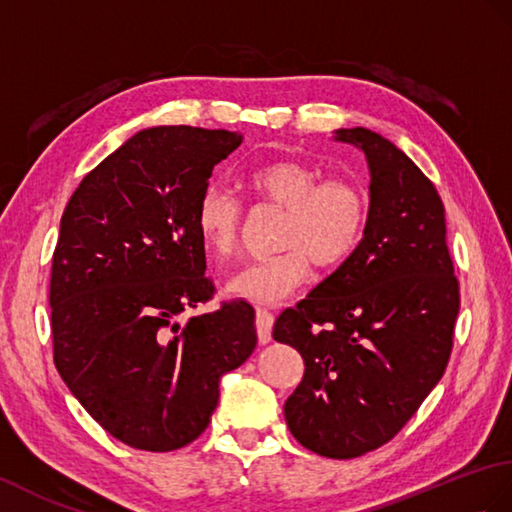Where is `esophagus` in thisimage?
Here are the masks:
<instances>
[{
  "mask_svg": "<svg viewBox=\"0 0 512 512\" xmlns=\"http://www.w3.org/2000/svg\"><path fill=\"white\" fill-rule=\"evenodd\" d=\"M272 323H275V316H272L266 307H257L255 312V327H257V338L261 344L270 342L272 338Z\"/></svg>",
  "mask_w": 512,
  "mask_h": 512,
  "instance_id": "34e87169",
  "label": "esophagus"
}]
</instances>
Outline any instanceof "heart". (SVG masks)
Masks as SVG:
<instances>
[{
    "instance_id": "obj_1",
    "label": "heart",
    "mask_w": 512,
    "mask_h": 512,
    "mask_svg": "<svg viewBox=\"0 0 512 512\" xmlns=\"http://www.w3.org/2000/svg\"><path fill=\"white\" fill-rule=\"evenodd\" d=\"M244 185L261 205L283 209L279 246L283 251L248 261L227 279V290L251 303H279L307 283L312 261L334 270L358 251L371 205L366 189L349 176L323 178L316 165L279 159L257 165ZM244 207L229 189L209 185L196 205V231L205 251L224 261L235 255L244 229Z\"/></svg>"
}]
</instances>
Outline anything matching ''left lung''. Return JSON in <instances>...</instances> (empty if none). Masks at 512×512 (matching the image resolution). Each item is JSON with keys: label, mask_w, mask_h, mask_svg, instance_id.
<instances>
[{"label": "left lung", "mask_w": 512, "mask_h": 512, "mask_svg": "<svg viewBox=\"0 0 512 512\" xmlns=\"http://www.w3.org/2000/svg\"><path fill=\"white\" fill-rule=\"evenodd\" d=\"M336 141L360 148L371 170L364 240L281 312L272 338L305 362L283 408L292 436L318 456L347 460L395 438L441 382L460 288L430 178L368 128H340Z\"/></svg>", "instance_id": "8db88e82"}]
</instances>
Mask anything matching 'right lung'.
<instances>
[{
	"label": "right lung",
	"instance_id": "add662e5",
	"mask_svg": "<svg viewBox=\"0 0 512 512\" xmlns=\"http://www.w3.org/2000/svg\"><path fill=\"white\" fill-rule=\"evenodd\" d=\"M242 144L229 130L157 126L93 168L61 218L52 259L54 364L82 408L135 449L207 430L220 377L255 351V310L211 301L196 205Z\"/></svg>",
	"mask_w": 512,
	"mask_h": 512
}]
</instances>
